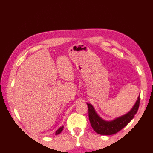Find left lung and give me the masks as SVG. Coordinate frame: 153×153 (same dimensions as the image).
<instances>
[{
    "instance_id": "left-lung-1",
    "label": "left lung",
    "mask_w": 153,
    "mask_h": 153,
    "mask_svg": "<svg viewBox=\"0 0 153 153\" xmlns=\"http://www.w3.org/2000/svg\"><path fill=\"white\" fill-rule=\"evenodd\" d=\"M140 100L139 95L135 104L129 112L110 121H105L101 119L95 112L92 105L87 103L88 107L89 119L92 128L97 133L102 135H111L118 133L122 128L127 126L128 123L133 119L139 107Z\"/></svg>"
}]
</instances>
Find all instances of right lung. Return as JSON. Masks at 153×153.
Returning a JSON list of instances; mask_svg holds the SVG:
<instances>
[{"label": "right lung", "mask_w": 153, "mask_h": 153, "mask_svg": "<svg viewBox=\"0 0 153 153\" xmlns=\"http://www.w3.org/2000/svg\"><path fill=\"white\" fill-rule=\"evenodd\" d=\"M63 128H64V126H62L61 127H59L58 130L56 131V132L55 133V134H59V133H60L62 131H63Z\"/></svg>", "instance_id": "right-lung-1"}]
</instances>
